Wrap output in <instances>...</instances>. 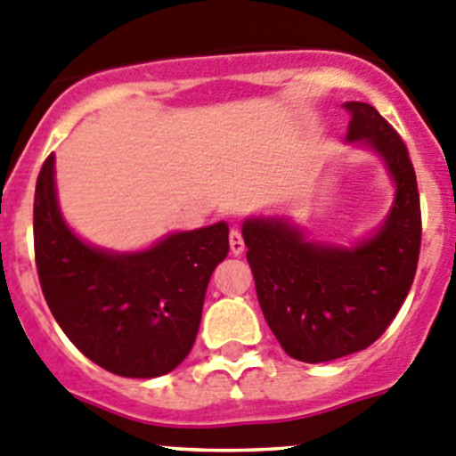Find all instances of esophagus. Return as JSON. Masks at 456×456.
<instances>
[{
  "instance_id": "esophagus-1",
  "label": "esophagus",
  "mask_w": 456,
  "mask_h": 456,
  "mask_svg": "<svg viewBox=\"0 0 456 456\" xmlns=\"http://www.w3.org/2000/svg\"><path fill=\"white\" fill-rule=\"evenodd\" d=\"M228 241H231V253L232 255H241V253H244V248H246V246H244V237H241V232L237 231V228H232V231H231V240H228Z\"/></svg>"
}]
</instances>
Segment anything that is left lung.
Masks as SVG:
<instances>
[{"label": "left lung", "instance_id": "left-lung-1", "mask_svg": "<svg viewBox=\"0 0 456 456\" xmlns=\"http://www.w3.org/2000/svg\"><path fill=\"white\" fill-rule=\"evenodd\" d=\"M346 142L383 160L394 201L383 224L351 246L314 241L289 216H248L257 300L281 349L302 362H329L383 336L414 281L420 248V203L405 142L367 102H345Z\"/></svg>", "mask_w": 456, "mask_h": 456}]
</instances>
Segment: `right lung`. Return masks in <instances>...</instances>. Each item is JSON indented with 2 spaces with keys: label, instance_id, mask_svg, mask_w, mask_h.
<instances>
[{
  "label": "right lung",
  "instance_id": "right-lung-1",
  "mask_svg": "<svg viewBox=\"0 0 456 456\" xmlns=\"http://www.w3.org/2000/svg\"><path fill=\"white\" fill-rule=\"evenodd\" d=\"M33 235L46 305L89 361L125 379H156L185 361L208 281L228 255L225 221L132 253L91 246L64 221L51 154L37 176Z\"/></svg>",
  "mask_w": 456,
  "mask_h": 456
}]
</instances>
